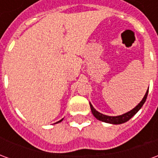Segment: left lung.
<instances>
[{"label": "left lung", "mask_w": 158, "mask_h": 158, "mask_svg": "<svg viewBox=\"0 0 158 158\" xmlns=\"http://www.w3.org/2000/svg\"><path fill=\"white\" fill-rule=\"evenodd\" d=\"M148 90H149V88H148V89H147L146 95H145L144 97H143V99L141 100V102H139V104L135 107V108H133L131 111H129V112L124 113V114H123V115H119V116H114V117L104 115V114H102V113L97 112V111L93 107V106L91 105V103H89L90 109H91V112H92L93 115L95 116V118L98 119V120H100V121H102V122H105V123H112V124H120V123H123L129 121V119L131 118L133 116H135L136 113H137V112H138V111L142 107L143 104L145 103L146 98H147Z\"/></svg>", "instance_id": "1"}]
</instances>
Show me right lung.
Returning <instances> with one entry per match:
<instances>
[{"label":"right lung","instance_id":"right-lung-1","mask_svg":"<svg viewBox=\"0 0 158 158\" xmlns=\"http://www.w3.org/2000/svg\"><path fill=\"white\" fill-rule=\"evenodd\" d=\"M62 119H61L60 121H58V122H56V123H60V122H62Z\"/></svg>","mask_w":158,"mask_h":158}]
</instances>
